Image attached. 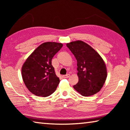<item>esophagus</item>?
Segmentation results:
<instances>
[{"label":"esophagus","instance_id":"esophagus-1","mask_svg":"<svg viewBox=\"0 0 130 130\" xmlns=\"http://www.w3.org/2000/svg\"><path fill=\"white\" fill-rule=\"evenodd\" d=\"M70 77V74H66V75L62 76V77L64 78H68V77Z\"/></svg>","mask_w":130,"mask_h":130}]
</instances>
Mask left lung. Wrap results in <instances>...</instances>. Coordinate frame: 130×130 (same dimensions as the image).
Returning <instances> with one entry per match:
<instances>
[{
  "label": "left lung",
  "mask_w": 130,
  "mask_h": 130,
  "mask_svg": "<svg viewBox=\"0 0 130 130\" xmlns=\"http://www.w3.org/2000/svg\"><path fill=\"white\" fill-rule=\"evenodd\" d=\"M77 62L78 82L73 86L83 96H89L102 89L107 78L104 61L98 52L81 41L67 44Z\"/></svg>",
  "instance_id": "obj_1"
}]
</instances>
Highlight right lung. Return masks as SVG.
I'll list each match as a JSON object with an SVG mask.
<instances>
[{"instance_id": "right-lung-1", "label": "right lung", "mask_w": 130, "mask_h": 130, "mask_svg": "<svg viewBox=\"0 0 130 130\" xmlns=\"http://www.w3.org/2000/svg\"><path fill=\"white\" fill-rule=\"evenodd\" d=\"M62 45L50 42L41 44L23 65L22 76L24 83L35 95L47 97L56 91L60 79L55 73L52 60Z\"/></svg>"}]
</instances>
